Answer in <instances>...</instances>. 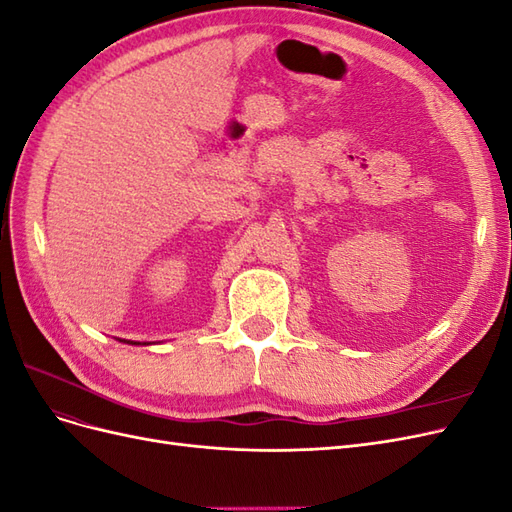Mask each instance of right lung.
Returning <instances> with one entry per match:
<instances>
[{"mask_svg": "<svg viewBox=\"0 0 512 512\" xmlns=\"http://www.w3.org/2000/svg\"><path fill=\"white\" fill-rule=\"evenodd\" d=\"M126 344H136V342H126Z\"/></svg>", "mask_w": 512, "mask_h": 512, "instance_id": "add662e5", "label": "right lung"}]
</instances>
